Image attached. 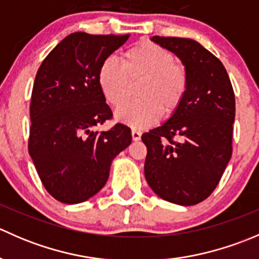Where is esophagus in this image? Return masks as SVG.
Here are the masks:
<instances>
[{"mask_svg":"<svg viewBox=\"0 0 259 259\" xmlns=\"http://www.w3.org/2000/svg\"><path fill=\"white\" fill-rule=\"evenodd\" d=\"M132 138L134 142H138V140H140V138H142V133L137 129H133L132 130Z\"/></svg>","mask_w":259,"mask_h":259,"instance_id":"34e87169","label":"esophagus"}]
</instances>
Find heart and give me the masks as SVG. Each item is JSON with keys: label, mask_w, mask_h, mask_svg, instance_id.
<instances>
[{"label": "heart", "mask_w": 259, "mask_h": 259, "mask_svg": "<svg viewBox=\"0 0 259 259\" xmlns=\"http://www.w3.org/2000/svg\"><path fill=\"white\" fill-rule=\"evenodd\" d=\"M98 82L105 100L115 109L129 101L133 85L139 83V100L116 113L117 120L133 127L155 124L161 115L171 116L187 95L189 79L170 50L151 41H140L122 55V65L114 57L101 62Z\"/></svg>", "instance_id": "1"}]
</instances>
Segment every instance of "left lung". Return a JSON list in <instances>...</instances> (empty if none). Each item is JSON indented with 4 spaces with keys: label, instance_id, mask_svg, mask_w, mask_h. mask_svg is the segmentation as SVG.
I'll use <instances>...</instances> for the list:
<instances>
[{
    "label": "left lung",
    "instance_id": "1",
    "mask_svg": "<svg viewBox=\"0 0 259 259\" xmlns=\"http://www.w3.org/2000/svg\"><path fill=\"white\" fill-rule=\"evenodd\" d=\"M182 60L189 86L168 121L142 135L144 174L160 198L194 205L213 193L232 156L236 100L227 70L211 52L190 38L153 36Z\"/></svg>",
    "mask_w": 259,
    "mask_h": 259
}]
</instances>
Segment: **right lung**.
<instances>
[{
	"mask_svg": "<svg viewBox=\"0 0 259 259\" xmlns=\"http://www.w3.org/2000/svg\"><path fill=\"white\" fill-rule=\"evenodd\" d=\"M129 36L74 32L38 67L28 153L45 189L59 202L76 204L95 195L109 178L113 159L132 143L124 124L95 130L113 117L98 82L99 67Z\"/></svg>",
	"mask_w": 259,
	"mask_h": 259,
	"instance_id": "1",
	"label": "right lung"
}]
</instances>
